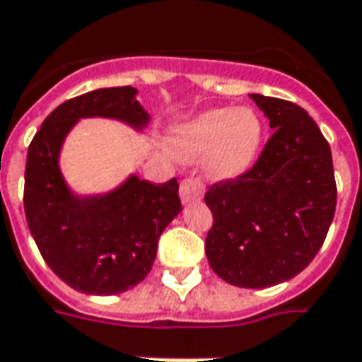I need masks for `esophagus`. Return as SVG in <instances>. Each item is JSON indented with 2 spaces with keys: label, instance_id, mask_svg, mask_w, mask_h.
<instances>
[{
  "label": "esophagus",
  "instance_id": "esophagus-1",
  "mask_svg": "<svg viewBox=\"0 0 362 362\" xmlns=\"http://www.w3.org/2000/svg\"><path fill=\"white\" fill-rule=\"evenodd\" d=\"M179 197L183 200V204L197 202L204 197V185L200 179H185L181 187H179Z\"/></svg>",
  "mask_w": 362,
  "mask_h": 362
}]
</instances>
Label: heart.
<instances>
[{
  "label": "heart",
  "instance_id": "b5f03b06",
  "mask_svg": "<svg viewBox=\"0 0 362 362\" xmlns=\"http://www.w3.org/2000/svg\"><path fill=\"white\" fill-rule=\"evenodd\" d=\"M262 139L263 124L255 110L211 108L179 126L175 151L183 160L206 156V173L217 181H227L252 168Z\"/></svg>",
  "mask_w": 362,
  "mask_h": 362
}]
</instances>
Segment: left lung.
<instances>
[{
    "label": "left lung",
    "instance_id": "8db88e82",
    "mask_svg": "<svg viewBox=\"0 0 362 362\" xmlns=\"http://www.w3.org/2000/svg\"><path fill=\"white\" fill-rule=\"evenodd\" d=\"M250 97L274 132L252 170L206 192L214 214L206 255L217 276L233 286L267 288L313 262L338 192L332 152L315 119L290 100Z\"/></svg>",
    "mask_w": 362,
    "mask_h": 362
}]
</instances>
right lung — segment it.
I'll use <instances>...</instances> for the list:
<instances>
[{"label": "right lung", "instance_id": "add662e5", "mask_svg": "<svg viewBox=\"0 0 362 362\" xmlns=\"http://www.w3.org/2000/svg\"><path fill=\"white\" fill-rule=\"evenodd\" d=\"M81 118L118 119L143 132L151 114L132 86L95 89L57 107L28 146L24 214L40 254L61 281L83 294H122L151 273L160 235L181 211L179 185H152L132 173L105 194H76L59 158Z\"/></svg>", "mask_w": 362, "mask_h": 362}]
</instances>
